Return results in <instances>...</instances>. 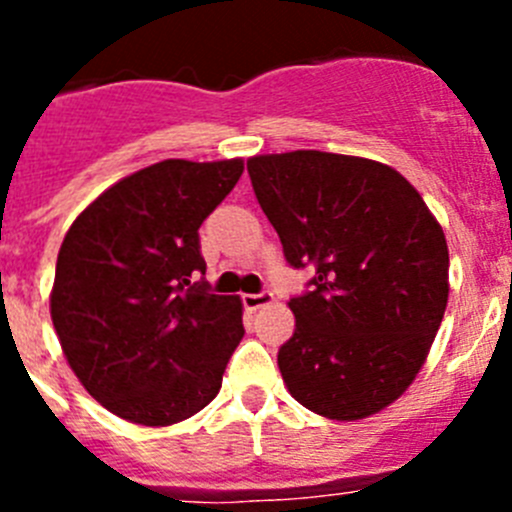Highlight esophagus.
I'll list each match as a JSON object with an SVG mask.
<instances>
[{
    "mask_svg": "<svg viewBox=\"0 0 512 512\" xmlns=\"http://www.w3.org/2000/svg\"><path fill=\"white\" fill-rule=\"evenodd\" d=\"M274 300V295H271V292H256V295H243V307H246V310H259V307H264V305H269V302Z\"/></svg>",
    "mask_w": 512,
    "mask_h": 512,
    "instance_id": "34e87169",
    "label": "esophagus"
}]
</instances>
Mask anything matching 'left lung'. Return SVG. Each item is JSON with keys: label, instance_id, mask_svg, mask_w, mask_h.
<instances>
[{"label": "left lung", "instance_id": "1", "mask_svg": "<svg viewBox=\"0 0 512 512\" xmlns=\"http://www.w3.org/2000/svg\"><path fill=\"white\" fill-rule=\"evenodd\" d=\"M253 192L292 269L295 333L279 348L289 395L359 420L413 384L449 300V248L413 184L369 158L292 151L248 161Z\"/></svg>", "mask_w": 512, "mask_h": 512}]
</instances>
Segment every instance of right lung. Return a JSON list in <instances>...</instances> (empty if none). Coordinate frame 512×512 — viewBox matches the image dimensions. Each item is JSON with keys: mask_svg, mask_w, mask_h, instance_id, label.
Instances as JSON below:
<instances>
[{"mask_svg": "<svg viewBox=\"0 0 512 512\" xmlns=\"http://www.w3.org/2000/svg\"><path fill=\"white\" fill-rule=\"evenodd\" d=\"M241 174V158H169L99 194L63 238L53 328L89 395L130 423H179L220 392L246 330L241 300L200 277V225Z\"/></svg>", "mask_w": 512, "mask_h": 512, "instance_id": "add662e5", "label": "right lung"}]
</instances>
